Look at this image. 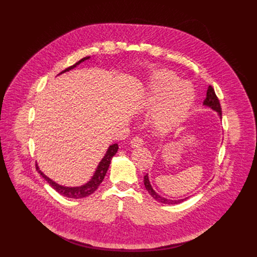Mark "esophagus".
I'll return each mask as SVG.
<instances>
[{"label":"esophagus","mask_w":257,"mask_h":257,"mask_svg":"<svg viewBox=\"0 0 257 257\" xmlns=\"http://www.w3.org/2000/svg\"><path fill=\"white\" fill-rule=\"evenodd\" d=\"M143 139L141 138V137H139V136H135V137H133L132 138V140H131V145L132 146H134V148H139V146H141L142 144H143Z\"/></svg>","instance_id":"1"}]
</instances>
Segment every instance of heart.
I'll return each mask as SVG.
<instances>
[{
    "label": "heart",
    "instance_id": "b5f03b06",
    "mask_svg": "<svg viewBox=\"0 0 257 257\" xmlns=\"http://www.w3.org/2000/svg\"><path fill=\"white\" fill-rule=\"evenodd\" d=\"M178 81V77L170 70H162L154 75L149 86V96L145 105L154 107L165 94L162 105L154 115V123L158 130L167 132L184 120L194 100V89L189 82Z\"/></svg>",
    "mask_w": 257,
    "mask_h": 257
}]
</instances>
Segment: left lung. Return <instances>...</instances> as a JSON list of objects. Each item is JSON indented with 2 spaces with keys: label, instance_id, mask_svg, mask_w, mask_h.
I'll list each match as a JSON object with an SVG mask.
<instances>
[{
  "label": "left lung",
  "instance_id": "left-lung-1",
  "mask_svg": "<svg viewBox=\"0 0 257 257\" xmlns=\"http://www.w3.org/2000/svg\"><path fill=\"white\" fill-rule=\"evenodd\" d=\"M203 104L206 105V106H209V107L212 108V109H214L215 112L218 113L219 117L222 118V107H221V103H219V100H218V98H217V96H216V94H215V92H214V89L212 88L211 85H209L208 88H207L206 97H205V99H204V101H203ZM143 182H144V186H145L146 190L149 191V193H150L157 201H159V202H161V203H165V204H178V203H181V202H183V201L186 200V199L188 198V197H186V198L179 199V200H172V199H168V198H165V197L159 195V194L153 189V187H152V185H151V183H150V180H149L148 174H146V175L144 176V181H143Z\"/></svg>",
  "mask_w": 257,
  "mask_h": 257
}]
</instances>
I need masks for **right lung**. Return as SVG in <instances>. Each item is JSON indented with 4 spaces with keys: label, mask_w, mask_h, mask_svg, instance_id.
Returning a JSON list of instances; mask_svg holds the SVG:
<instances>
[{
    "label": "right lung",
    "mask_w": 257,
    "mask_h": 257,
    "mask_svg": "<svg viewBox=\"0 0 257 257\" xmlns=\"http://www.w3.org/2000/svg\"><path fill=\"white\" fill-rule=\"evenodd\" d=\"M89 59V57H85L83 59H81L80 61H78L77 63H75L74 65H72L68 68H66L64 71H62L60 74H62V73L64 72H67L73 68H75L77 65H79L81 62L85 61ZM118 149L119 146L117 143L115 144H112L109 145V148L107 150V152L105 153L104 157L102 158V160L100 161V163L98 164L97 168H96V171L94 173V175L92 176V178L90 179L89 182H87L86 184L82 185V186H79V187H65V186H62V185H59L58 183H56L55 181H53L52 179H50L49 177H47L41 170L40 168L38 167V165H35L36 167V171H38L41 176L49 183V184L60 194H62L63 196H66L68 198H83V197H86L90 194H92L97 188L98 186L100 185V183L102 182L106 172H107V169L109 167V164H111V161H112V158L116 155V153L118 152Z\"/></svg>",
    "instance_id": "right-lung-1"
}]
</instances>
